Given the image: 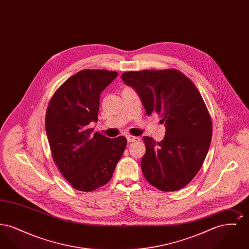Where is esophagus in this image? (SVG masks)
I'll use <instances>...</instances> for the list:
<instances>
[{
	"mask_svg": "<svg viewBox=\"0 0 249 249\" xmlns=\"http://www.w3.org/2000/svg\"><path fill=\"white\" fill-rule=\"evenodd\" d=\"M127 140L129 142H137V141H140V138L136 137V136H132V135H128Z\"/></svg>",
	"mask_w": 249,
	"mask_h": 249,
	"instance_id": "1",
	"label": "esophagus"
}]
</instances>
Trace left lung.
I'll use <instances>...</instances> for the list:
<instances>
[{"label":"left lung","mask_w":249,"mask_h":249,"mask_svg":"<svg viewBox=\"0 0 249 249\" xmlns=\"http://www.w3.org/2000/svg\"><path fill=\"white\" fill-rule=\"evenodd\" d=\"M121 78L136 90L146 115H160L165 125L160 142L142 137L144 178L162 191L184 188L200 171L212 138V121L199 90L175 69L126 71Z\"/></svg>","instance_id":"1"}]
</instances>
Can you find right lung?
<instances>
[{
  "instance_id": "obj_1",
  "label": "right lung",
  "mask_w": 249,
  "mask_h": 249,
  "mask_svg": "<svg viewBox=\"0 0 249 249\" xmlns=\"http://www.w3.org/2000/svg\"><path fill=\"white\" fill-rule=\"evenodd\" d=\"M107 70H82L54 93L46 115V131L54 162L71 187L93 191L106 185L126 148L127 139H110L89 129L97 122L100 95L117 76Z\"/></svg>"
}]
</instances>
